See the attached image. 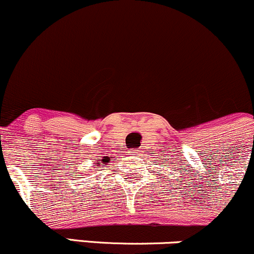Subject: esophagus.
I'll use <instances>...</instances> for the list:
<instances>
[{"label":"esophagus","mask_w":254,"mask_h":254,"mask_svg":"<svg viewBox=\"0 0 254 254\" xmlns=\"http://www.w3.org/2000/svg\"><path fill=\"white\" fill-rule=\"evenodd\" d=\"M130 155H132V156H138V155H139V150H133L132 153L130 154Z\"/></svg>","instance_id":"esophagus-1"}]
</instances>
